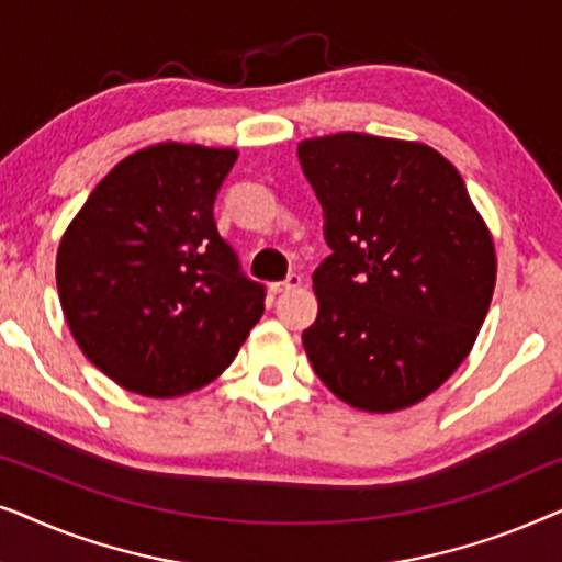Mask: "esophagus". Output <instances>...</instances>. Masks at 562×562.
<instances>
[{
  "label": "esophagus",
  "mask_w": 562,
  "mask_h": 562,
  "mask_svg": "<svg viewBox=\"0 0 562 562\" xmlns=\"http://www.w3.org/2000/svg\"><path fill=\"white\" fill-rule=\"evenodd\" d=\"M302 281H304V276H302V273L291 271L283 281H276V283H271V289L276 291V294H286V291H294V289L302 286Z\"/></svg>",
  "instance_id": "esophagus-1"
}]
</instances>
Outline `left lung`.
I'll list each match as a JSON object with an SVG mask.
<instances>
[{"label":"left lung","mask_w":562,"mask_h":562,"mask_svg":"<svg viewBox=\"0 0 562 562\" xmlns=\"http://www.w3.org/2000/svg\"><path fill=\"white\" fill-rule=\"evenodd\" d=\"M296 150L333 250L312 273L306 358L358 409L417 404L473 348L496 283L494 240L456 166L427 145L340 133Z\"/></svg>","instance_id":"1"}]
</instances>
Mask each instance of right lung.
Masks as SVG:
<instances>
[{"instance_id": "add662e5", "label": "right lung", "mask_w": 562, "mask_h": 562, "mask_svg": "<svg viewBox=\"0 0 562 562\" xmlns=\"http://www.w3.org/2000/svg\"><path fill=\"white\" fill-rule=\"evenodd\" d=\"M229 148L160 143L120 160L56 258L66 322L91 363L143 396L217 379L263 314L266 286L214 222Z\"/></svg>"}]
</instances>
